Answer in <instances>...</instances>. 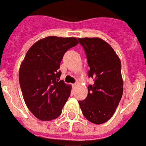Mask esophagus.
<instances>
[{
	"mask_svg": "<svg viewBox=\"0 0 146 146\" xmlns=\"http://www.w3.org/2000/svg\"><path fill=\"white\" fill-rule=\"evenodd\" d=\"M76 83H75V84H72V86H74V87H75V86H76Z\"/></svg>",
	"mask_w": 146,
	"mask_h": 146,
	"instance_id": "esophagus-1",
	"label": "esophagus"
}]
</instances>
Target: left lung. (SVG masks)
<instances>
[{"mask_svg":"<svg viewBox=\"0 0 146 146\" xmlns=\"http://www.w3.org/2000/svg\"><path fill=\"white\" fill-rule=\"evenodd\" d=\"M86 55L88 76L94 83L88 86V94L78 104L90 122L101 124L114 114L123 95L121 62L114 49L98 38H78Z\"/></svg>","mask_w":146,"mask_h":146,"instance_id":"8db88e82","label":"left lung"}]
</instances>
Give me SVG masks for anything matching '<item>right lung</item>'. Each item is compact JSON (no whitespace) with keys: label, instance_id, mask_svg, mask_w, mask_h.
Masks as SVG:
<instances>
[{"label":"right lung","instance_id":"right-lung-1","mask_svg":"<svg viewBox=\"0 0 146 146\" xmlns=\"http://www.w3.org/2000/svg\"><path fill=\"white\" fill-rule=\"evenodd\" d=\"M75 38L49 36L30 48L19 71V80L26 104L35 117L55 119L71 94V86L60 80V64L69 48L78 45Z\"/></svg>","mask_w":146,"mask_h":146}]
</instances>
